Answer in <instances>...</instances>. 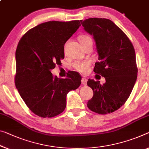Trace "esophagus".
<instances>
[{
  "mask_svg": "<svg viewBox=\"0 0 149 149\" xmlns=\"http://www.w3.org/2000/svg\"><path fill=\"white\" fill-rule=\"evenodd\" d=\"M81 82L83 85H86V83H87V79L86 78H82L81 80Z\"/></svg>",
  "mask_w": 149,
  "mask_h": 149,
  "instance_id": "34e87169",
  "label": "esophagus"
}]
</instances>
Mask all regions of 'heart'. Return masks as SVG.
Returning a JSON list of instances; mask_svg holds the SVG:
<instances>
[{
    "label": "heart",
    "mask_w": 149,
    "mask_h": 149,
    "mask_svg": "<svg viewBox=\"0 0 149 149\" xmlns=\"http://www.w3.org/2000/svg\"><path fill=\"white\" fill-rule=\"evenodd\" d=\"M79 42L81 44H84L89 40H92L91 37L87 35H81L79 38ZM91 65L90 61H83V62H77L74 64V67L77 71L82 73H86L88 71V68Z\"/></svg>",
    "instance_id": "obj_1"
}]
</instances>
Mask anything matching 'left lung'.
<instances>
[{"instance_id": "left-lung-1", "label": "left lung", "mask_w": 149, "mask_h": 149, "mask_svg": "<svg viewBox=\"0 0 149 149\" xmlns=\"http://www.w3.org/2000/svg\"><path fill=\"white\" fill-rule=\"evenodd\" d=\"M84 31L93 36L99 62L94 72L104 77L106 82L89 79L87 85L93 97L88 108L101 114L113 113L123 106L129 97L137 79L134 47L122 30L111 20L91 18L81 20Z\"/></svg>"}]
</instances>
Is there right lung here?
Masks as SVG:
<instances>
[{"instance_id": "add662e5", "label": "right lung", "mask_w": 149, "mask_h": 149, "mask_svg": "<svg viewBox=\"0 0 149 149\" xmlns=\"http://www.w3.org/2000/svg\"><path fill=\"white\" fill-rule=\"evenodd\" d=\"M80 26L79 20L44 22L19 40L15 53L16 87L29 109L40 117H53L63 112L68 93L81 85L77 72L70 71L65 79L51 73L65 58L66 42Z\"/></svg>"}]
</instances>
